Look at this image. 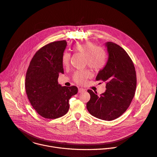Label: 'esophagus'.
<instances>
[{
  "label": "esophagus",
  "mask_w": 157,
  "mask_h": 157,
  "mask_svg": "<svg viewBox=\"0 0 157 157\" xmlns=\"http://www.w3.org/2000/svg\"><path fill=\"white\" fill-rule=\"evenodd\" d=\"M84 91H85V89H83V88H79V89H78V92H79V93H81V92Z\"/></svg>",
  "instance_id": "34e87169"
}]
</instances>
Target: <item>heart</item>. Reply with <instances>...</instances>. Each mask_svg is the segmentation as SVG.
<instances>
[{"label":"heart","instance_id":"1","mask_svg":"<svg viewBox=\"0 0 157 157\" xmlns=\"http://www.w3.org/2000/svg\"><path fill=\"white\" fill-rule=\"evenodd\" d=\"M73 50L77 53H79L86 57L85 64L91 69L96 72L103 70L107 64V54L103 48L98 47L91 42H85L78 44L73 46ZM62 64L67 67L71 62V54L64 52L61 58ZM91 74L90 71H78L73 75V80L79 85H84L87 79L90 78Z\"/></svg>","mask_w":157,"mask_h":157}]
</instances>
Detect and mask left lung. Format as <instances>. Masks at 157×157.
Wrapping results in <instances>:
<instances>
[{"label": "left lung", "instance_id": "obj_1", "mask_svg": "<svg viewBox=\"0 0 157 157\" xmlns=\"http://www.w3.org/2000/svg\"><path fill=\"white\" fill-rule=\"evenodd\" d=\"M109 52L107 64L100 71L97 81L106 83V91L97 95L88 90L90 100L86 108L91 115L104 121L118 118L126 111L136 88V75L133 62L127 52L117 44H106Z\"/></svg>", "mask_w": 157, "mask_h": 157}]
</instances>
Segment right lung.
I'll return each instance as SVG.
<instances>
[{
	"label": "right lung",
	"mask_w": 157,
	"mask_h": 157,
	"mask_svg": "<svg viewBox=\"0 0 157 157\" xmlns=\"http://www.w3.org/2000/svg\"><path fill=\"white\" fill-rule=\"evenodd\" d=\"M67 46L66 40L56 41L40 48L28 68L25 89L28 100L44 118H59L68 112L69 100L78 93L76 86H61L59 73H64L61 58Z\"/></svg>",
	"instance_id": "obj_1"
}]
</instances>
